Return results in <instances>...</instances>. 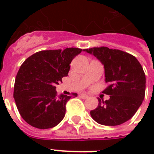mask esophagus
Listing matches in <instances>:
<instances>
[{
	"label": "esophagus",
	"mask_w": 154,
	"mask_h": 154,
	"mask_svg": "<svg viewBox=\"0 0 154 154\" xmlns=\"http://www.w3.org/2000/svg\"><path fill=\"white\" fill-rule=\"evenodd\" d=\"M80 96H81V97L83 99H87L88 97H89V96H88V95L85 94H80Z\"/></svg>",
	"instance_id": "obj_1"
}]
</instances>
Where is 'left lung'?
Masks as SVG:
<instances>
[{
    "label": "left lung",
    "instance_id": "8db88e82",
    "mask_svg": "<svg viewBox=\"0 0 154 154\" xmlns=\"http://www.w3.org/2000/svg\"><path fill=\"white\" fill-rule=\"evenodd\" d=\"M95 56L105 68V82L103 94L110 98L101 101L90 111L93 119L103 125L114 126L131 118L143 101L146 93V75L134 56L119 49L94 47L84 49Z\"/></svg>",
    "mask_w": 154,
    "mask_h": 154
}]
</instances>
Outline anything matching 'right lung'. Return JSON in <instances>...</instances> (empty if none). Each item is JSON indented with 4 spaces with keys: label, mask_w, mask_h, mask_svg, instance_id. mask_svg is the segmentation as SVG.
Segmentation results:
<instances>
[{
    "label": "right lung",
    "mask_w": 154,
    "mask_h": 154,
    "mask_svg": "<svg viewBox=\"0 0 154 154\" xmlns=\"http://www.w3.org/2000/svg\"><path fill=\"white\" fill-rule=\"evenodd\" d=\"M78 48L43 50L30 56L20 65L15 79L13 97L22 118L37 129L56 126L65 117L71 97L56 91V85L67 77L72 60L82 53Z\"/></svg>",
    "instance_id": "obj_1"
}]
</instances>
